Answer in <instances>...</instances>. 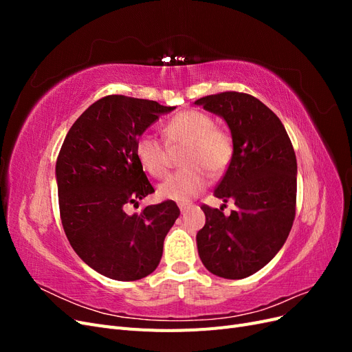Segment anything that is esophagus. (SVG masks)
I'll list each match as a JSON object with an SVG mask.
<instances>
[{
	"mask_svg": "<svg viewBox=\"0 0 352 352\" xmlns=\"http://www.w3.org/2000/svg\"><path fill=\"white\" fill-rule=\"evenodd\" d=\"M189 208H190V206H189V204H185V202H180V204H179V210H180V212H182V214H185V212H186Z\"/></svg>",
	"mask_w": 352,
	"mask_h": 352,
	"instance_id": "1",
	"label": "esophagus"
}]
</instances>
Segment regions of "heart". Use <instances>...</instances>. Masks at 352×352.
I'll return each mask as SVG.
<instances>
[{"instance_id": "1", "label": "heart", "mask_w": 352, "mask_h": 352, "mask_svg": "<svg viewBox=\"0 0 352 352\" xmlns=\"http://www.w3.org/2000/svg\"><path fill=\"white\" fill-rule=\"evenodd\" d=\"M170 150L185 146L180 155L182 170L167 176L158 185V197L176 202H188L207 188L208 173L217 177L229 167L233 155L230 135L214 126L211 117L197 110L176 114L166 124ZM167 146L150 133L140 136L135 154L145 172L162 177L168 167Z\"/></svg>"}]
</instances>
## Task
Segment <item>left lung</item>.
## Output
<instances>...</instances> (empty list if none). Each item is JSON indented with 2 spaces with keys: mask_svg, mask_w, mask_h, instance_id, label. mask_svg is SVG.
Instances as JSON below:
<instances>
[{
  "mask_svg": "<svg viewBox=\"0 0 352 352\" xmlns=\"http://www.w3.org/2000/svg\"><path fill=\"white\" fill-rule=\"evenodd\" d=\"M230 129L232 162L214 195L235 201L230 216L202 206L197 233L202 264L219 278L243 279L263 269L289 235L296 204V157L285 126L252 95L221 92L195 101Z\"/></svg>",
  "mask_w": 352,
  "mask_h": 352,
  "instance_id": "1",
  "label": "left lung"
}]
</instances>
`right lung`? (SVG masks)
<instances>
[{"instance_id":"right-lung-1","label":"right lung","mask_w":352,"mask_h":352,"mask_svg":"<svg viewBox=\"0 0 352 352\" xmlns=\"http://www.w3.org/2000/svg\"><path fill=\"white\" fill-rule=\"evenodd\" d=\"M176 107L109 95L73 123L56 164L66 236L80 260L114 280H138L162 260L163 242L180 211L173 201L127 214L154 192L135 154L140 136Z\"/></svg>"}]
</instances>
